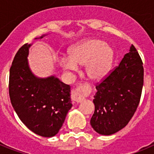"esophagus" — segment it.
<instances>
[{"label":"esophagus","mask_w":154,"mask_h":154,"mask_svg":"<svg viewBox=\"0 0 154 154\" xmlns=\"http://www.w3.org/2000/svg\"><path fill=\"white\" fill-rule=\"evenodd\" d=\"M85 89L83 85H79L72 92V99L77 103H82L85 99Z\"/></svg>","instance_id":"obj_1"}]
</instances>
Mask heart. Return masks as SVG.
<instances>
[{"mask_svg": "<svg viewBox=\"0 0 154 154\" xmlns=\"http://www.w3.org/2000/svg\"><path fill=\"white\" fill-rule=\"evenodd\" d=\"M69 57H62L61 67L75 71L85 65L87 77L93 81L101 80L108 75L114 60V51L109 45L99 38H87L74 45L69 50Z\"/></svg>", "mask_w": 154, "mask_h": 154, "instance_id": "b5f03b06", "label": "heart"}]
</instances>
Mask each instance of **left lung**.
Returning <instances> with one entry per match:
<instances>
[{
    "label": "left lung",
    "mask_w": 154,
    "mask_h": 154,
    "mask_svg": "<svg viewBox=\"0 0 154 154\" xmlns=\"http://www.w3.org/2000/svg\"><path fill=\"white\" fill-rule=\"evenodd\" d=\"M143 85V62L132 45L118 67L96 85L95 112L90 120L94 130L109 136L124 128L140 103Z\"/></svg>",
    "instance_id": "obj_1"
}]
</instances>
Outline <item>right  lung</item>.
I'll list each match as a JSON object with an SVG mask.
<instances>
[{"mask_svg": "<svg viewBox=\"0 0 154 154\" xmlns=\"http://www.w3.org/2000/svg\"><path fill=\"white\" fill-rule=\"evenodd\" d=\"M31 46L27 43L20 48L12 62L9 76L11 103L30 130L41 137H52L58 133L72 106L71 87L55 75L39 78L34 75L28 60Z\"/></svg>", "mask_w": 154, "mask_h": 154, "instance_id": "obj_1", "label": "right lung"}]
</instances>
